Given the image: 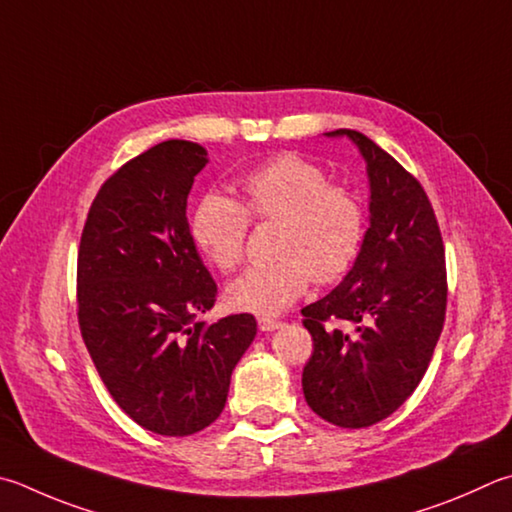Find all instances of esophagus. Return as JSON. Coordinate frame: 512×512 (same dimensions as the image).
Masks as SVG:
<instances>
[{"label":"esophagus","mask_w":512,"mask_h":512,"mask_svg":"<svg viewBox=\"0 0 512 512\" xmlns=\"http://www.w3.org/2000/svg\"><path fill=\"white\" fill-rule=\"evenodd\" d=\"M257 324H259V329H262V331H275V329L282 327V320H275V318H259Z\"/></svg>","instance_id":"34e87169"}]
</instances>
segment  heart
<instances>
[{
	"label": "heart",
	"instance_id": "1",
	"mask_svg": "<svg viewBox=\"0 0 512 512\" xmlns=\"http://www.w3.org/2000/svg\"><path fill=\"white\" fill-rule=\"evenodd\" d=\"M244 203L208 192L190 217L192 241L219 271H232L246 253L250 217L280 221L273 262L250 266L226 288L237 311L275 315L291 306L311 280L336 284L345 277L367 235L360 194L331 183L324 167L297 154H280L241 179Z\"/></svg>",
	"mask_w": 512,
	"mask_h": 512
}]
</instances>
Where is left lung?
I'll use <instances>...</instances> for the list:
<instances>
[{
  "mask_svg": "<svg viewBox=\"0 0 512 512\" xmlns=\"http://www.w3.org/2000/svg\"><path fill=\"white\" fill-rule=\"evenodd\" d=\"M369 174V228L360 255L333 291L304 306L313 353L302 371L311 410L338 427L394 414L425 376L439 342L448 275L439 221L423 185L394 156L353 129Z\"/></svg>",
  "mask_w": 512,
  "mask_h": 512,
  "instance_id": "obj_1",
  "label": "left lung"
}]
</instances>
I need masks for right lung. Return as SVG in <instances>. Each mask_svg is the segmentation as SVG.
I'll return each mask as SVG.
<instances>
[{"label":"right lung","instance_id":"add662e5","mask_svg":"<svg viewBox=\"0 0 512 512\" xmlns=\"http://www.w3.org/2000/svg\"><path fill=\"white\" fill-rule=\"evenodd\" d=\"M208 163L190 141H163L100 185L78 248V324L102 383L132 421L188 436L224 412L230 374L250 347V313L197 322L217 284L185 206Z\"/></svg>","mask_w":512,"mask_h":512}]
</instances>
